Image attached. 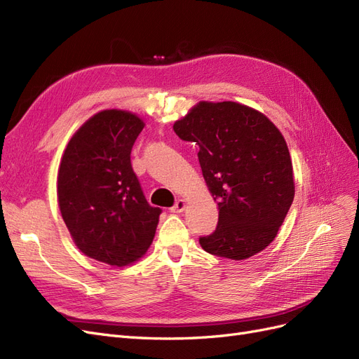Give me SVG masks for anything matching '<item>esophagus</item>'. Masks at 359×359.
I'll list each match as a JSON object with an SVG mask.
<instances>
[{
  "instance_id": "34e87169",
  "label": "esophagus",
  "mask_w": 359,
  "mask_h": 359,
  "mask_svg": "<svg viewBox=\"0 0 359 359\" xmlns=\"http://www.w3.org/2000/svg\"><path fill=\"white\" fill-rule=\"evenodd\" d=\"M184 210H186V201L178 199L175 202V205H173L172 208H170V212H182Z\"/></svg>"
}]
</instances>
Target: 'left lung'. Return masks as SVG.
<instances>
[{
	"mask_svg": "<svg viewBox=\"0 0 359 359\" xmlns=\"http://www.w3.org/2000/svg\"><path fill=\"white\" fill-rule=\"evenodd\" d=\"M199 147L206 186L219 205L215 231L199 238L205 252L244 260L274 241L295 196L283 135L253 107L199 102L173 124Z\"/></svg>",
	"mask_w": 359,
	"mask_h": 359,
	"instance_id": "1",
	"label": "left lung"
}]
</instances>
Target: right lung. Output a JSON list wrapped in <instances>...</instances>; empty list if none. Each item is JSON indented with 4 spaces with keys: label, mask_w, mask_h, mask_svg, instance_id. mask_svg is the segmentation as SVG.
<instances>
[{
    "label": "right lung",
    "mask_w": 359,
    "mask_h": 359,
    "mask_svg": "<svg viewBox=\"0 0 359 359\" xmlns=\"http://www.w3.org/2000/svg\"><path fill=\"white\" fill-rule=\"evenodd\" d=\"M144 127L133 112H97L76 130L60 161L62 220L83 255L112 266L130 265L147 253L161 212L147 202L130 163Z\"/></svg>",
    "instance_id": "obj_1"
}]
</instances>
